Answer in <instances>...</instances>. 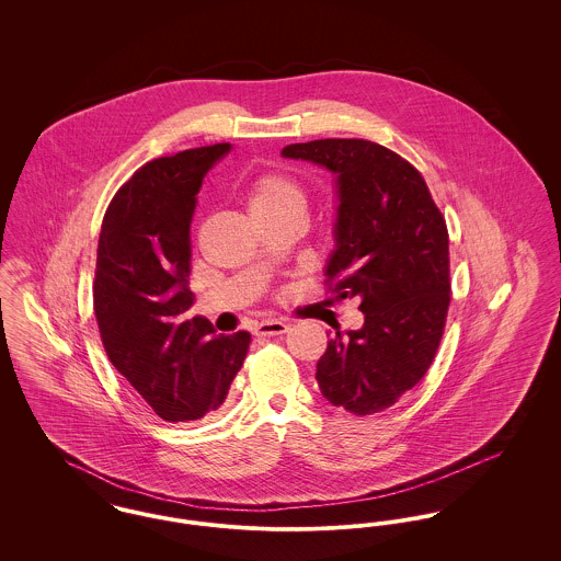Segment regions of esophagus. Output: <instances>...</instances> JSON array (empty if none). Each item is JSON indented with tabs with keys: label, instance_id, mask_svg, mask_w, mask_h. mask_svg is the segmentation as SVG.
Segmentation results:
<instances>
[{
	"label": "esophagus",
	"instance_id": "1",
	"mask_svg": "<svg viewBox=\"0 0 561 561\" xmlns=\"http://www.w3.org/2000/svg\"><path fill=\"white\" fill-rule=\"evenodd\" d=\"M284 332H288V323H284V321H261L254 328L256 336H277V334H284Z\"/></svg>",
	"mask_w": 561,
	"mask_h": 561
}]
</instances>
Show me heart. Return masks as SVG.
<instances>
[{"label":"heart","instance_id":"obj_1","mask_svg":"<svg viewBox=\"0 0 561 561\" xmlns=\"http://www.w3.org/2000/svg\"><path fill=\"white\" fill-rule=\"evenodd\" d=\"M245 202L256 222L273 220L288 214H305L307 191L282 170L261 172L245 188Z\"/></svg>","mask_w":561,"mask_h":561}]
</instances>
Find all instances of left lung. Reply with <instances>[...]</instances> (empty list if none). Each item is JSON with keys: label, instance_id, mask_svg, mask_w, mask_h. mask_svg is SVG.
Returning <instances> with one entry per match:
<instances>
[{"label": "left lung", "instance_id": "left-lung-1", "mask_svg": "<svg viewBox=\"0 0 561 561\" xmlns=\"http://www.w3.org/2000/svg\"><path fill=\"white\" fill-rule=\"evenodd\" d=\"M339 176L336 250L325 286L357 298L362 330L336 332L318 362L323 398L357 416L400 401L435 359L450 307V238L423 174L364 138L288 145Z\"/></svg>", "mask_w": 561, "mask_h": 561}]
</instances>
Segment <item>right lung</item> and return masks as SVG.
Masks as SVG:
<instances>
[{"label": "right lung", "instance_id": "1", "mask_svg": "<svg viewBox=\"0 0 561 561\" xmlns=\"http://www.w3.org/2000/svg\"><path fill=\"white\" fill-rule=\"evenodd\" d=\"M229 142L147 161L113 195L94 271V313L111 364L168 423L199 421L229 393L250 332L214 336L188 318L195 195Z\"/></svg>", "mask_w": 561, "mask_h": 561}]
</instances>
